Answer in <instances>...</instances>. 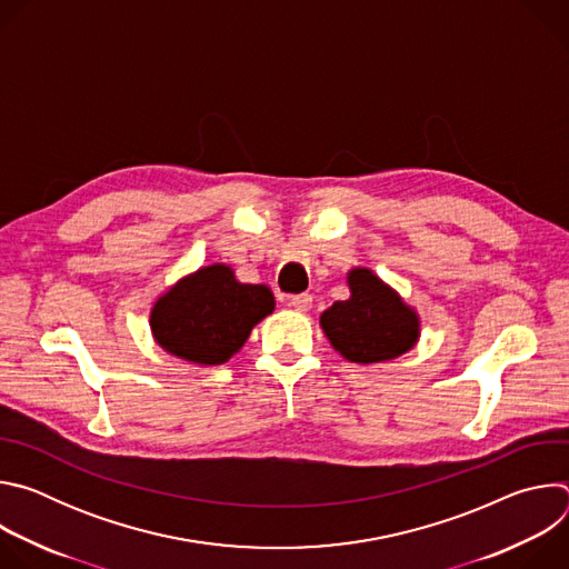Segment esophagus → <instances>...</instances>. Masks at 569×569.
Instances as JSON below:
<instances>
[{"label":"esophagus","instance_id":"34e87169","mask_svg":"<svg viewBox=\"0 0 569 569\" xmlns=\"http://www.w3.org/2000/svg\"><path fill=\"white\" fill-rule=\"evenodd\" d=\"M290 306L299 312H308L312 308V295L308 292H301V295H292L290 297Z\"/></svg>","mask_w":569,"mask_h":569}]
</instances>
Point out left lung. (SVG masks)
<instances>
[{
    "instance_id": "obj_1",
    "label": "left lung",
    "mask_w": 569,
    "mask_h": 569,
    "mask_svg": "<svg viewBox=\"0 0 569 569\" xmlns=\"http://www.w3.org/2000/svg\"><path fill=\"white\" fill-rule=\"evenodd\" d=\"M351 297L321 312V329L347 360L371 365L398 358L419 340V317L371 270L349 272Z\"/></svg>"
}]
</instances>
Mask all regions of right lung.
<instances>
[{"instance_id": "right-lung-1", "label": "right lung", "mask_w": 569, "mask_h": 569, "mask_svg": "<svg viewBox=\"0 0 569 569\" xmlns=\"http://www.w3.org/2000/svg\"><path fill=\"white\" fill-rule=\"evenodd\" d=\"M274 310L268 286L240 283L227 266H207L159 297L150 312V329L161 349L196 362L222 365L257 323Z\"/></svg>"}]
</instances>
